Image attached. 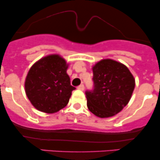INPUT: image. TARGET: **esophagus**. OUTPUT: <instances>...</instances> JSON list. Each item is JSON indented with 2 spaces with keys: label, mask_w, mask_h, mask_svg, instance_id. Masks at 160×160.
Segmentation results:
<instances>
[{
  "label": "esophagus",
  "mask_w": 160,
  "mask_h": 160,
  "mask_svg": "<svg viewBox=\"0 0 160 160\" xmlns=\"http://www.w3.org/2000/svg\"><path fill=\"white\" fill-rule=\"evenodd\" d=\"M78 89H80V90H84V85L83 84H80V86H78Z\"/></svg>",
  "instance_id": "esophagus-1"
}]
</instances>
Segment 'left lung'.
Masks as SVG:
<instances>
[{
	"label": "left lung",
	"instance_id": "1",
	"mask_svg": "<svg viewBox=\"0 0 160 160\" xmlns=\"http://www.w3.org/2000/svg\"><path fill=\"white\" fill-rule=\"evenodd\" d=\"M93 89L86 92L87 107L101 118L113 117L129 102L135 81L126 66L103 59L93 66Z\"/></svg>",
	"mask_w": 160,
	"mask_h": 160
}]
</instances>
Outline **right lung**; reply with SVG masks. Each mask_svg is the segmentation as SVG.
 Listing matches in <instances>:
<instances>
[{"mask_svg": "<svg viewBox=\"0 0 160 160\" xmlns=\"http://www.w3.org/2000/svg\"><path fill=\"white\" fill-rule=\"evenodd\" d=\"M68 65L58 55H50L38 61L29 70L25 89L31 103L38 111L53 113L67 105L71 92L67 74Z\"/></svg>", "mask_w": 160, "mask_h": 160, "instance_id": "obj_1", "label": "right lung"}]
</instances>
